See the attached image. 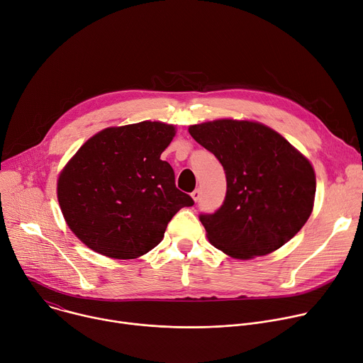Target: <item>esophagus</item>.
I'll use <instances>...</instances> for the list:
<instances>
[{
  "mask_svg": "<svg viewBox=\"0 0 363 363\" xmlns=\"http://www.w3.org/2000/svg\"><path fill=\"white\" fill-rule=\"evenodd\" d=\"M191 199H193L194 202H198V201L201 199V190H199V189L193 190V193H191Z\"/></svg>",
  "mask_w": 363,
  "mask_h": 363,
  "instance_id": "1",
  "label": "esophagus"
}]
</instances>
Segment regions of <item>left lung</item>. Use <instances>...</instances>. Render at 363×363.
Wrapping results in <instances>:
<instances>
[{"label": "left lung", "instance_id": "8db88e82", "mask_svg": "<svg viewBox=\"0 0 363 363\" xmlns=\"http://www.w3.org/2000/svg\"><path fill=\"white\" fill-rule=\"evenodd\" d=\"M189 133L224 167L227 193L201 215L209 242L248 260L281 248L308 220L315 199L314 167L274 129L255 121L216 119Z\"/></svg>", "mask_w": 363, "mask_h": 363}]
</instances>
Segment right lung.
<instances>
[{
    "mask_svg": "<svg viewBox=\"0 0 363 363\" xmlns=\"http://www.w3.org/2000/svg\"><path fill=\"white\" fill-rule=\"evenodd\" d=\"M176 126L144 121L106 128L81 145L58 176L57 194L69 230L93 252L136 259L164 238L189 194L161 160Z\"/></svg>",
    "mask_w": 363,
    "mask_h": 363,
    "instance_id": "1",
    "label": "right lung"
}]
</instances>
